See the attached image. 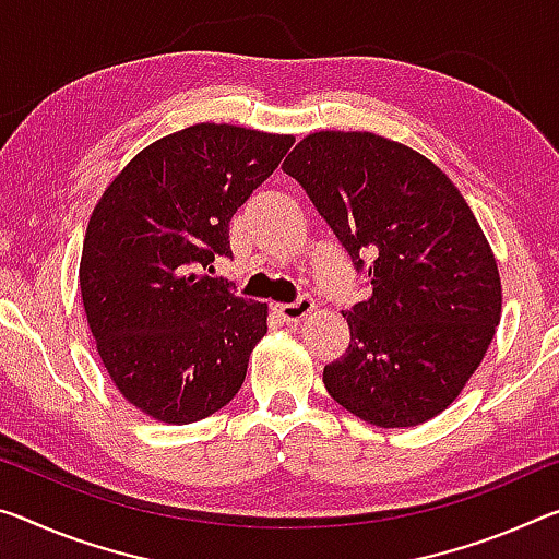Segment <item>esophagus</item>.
<instances>
[{
    "label": "esophagus",
    "mask_w": 559,
    "mask_h": 559,
    "mask_svg": "<svg viewBox=\"0 0 559 559\" xmlns=\"http://www.w3.org/2000/svg\"><path fill=\"white\" fill-rule=\"evenodd\" d=\"M313 308H316V304L311 296H300L296 304H281L278 313L283 316V321L286 323H300L308 313L313 311Z\"/></svg>",
    "instance_id": "esophagus-1"
}]
</instances>
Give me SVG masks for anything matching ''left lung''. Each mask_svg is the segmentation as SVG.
I'll list each match as a JSON object with an SVG mask.
<instances>
[{
  "mask_svg": "<svg viewBox=\"0 0 559 559\" xmlns=\"http://www.w3.org/2000/svg\"><path fill=\"white\" fill-rule=\"evenodd\" d=\"M366 273L350 343L325 391L378 428H413L455 401L500 323L498 261L457 186L370 131H316L283 162Z\"/></svg>",
  "mask_w": 559,
  "mask_h": 559,
  "instance_id": "1",
  "label": "left lung"
}]
</instances>
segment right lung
Segmentation results:
<instances>
[{
  "instance_id": "add662e5",
  "label": "right lung",
  "mask_w": 559,
  "mask_h": 559,
  "mask_svg": "<svg viewBox=\"0 0 559 559\" xmlns=\"http://www.w3.org/2000/svg\"><path fill=\"white\" fill-rule=\"evenodd\" d=\"M290 134L197 123L121 168L88 218L79 288L117 391L158 423L209 418L243 385L269 306L206 276L228 224L294 146Z\"/></svg>"
}]
</instances>
